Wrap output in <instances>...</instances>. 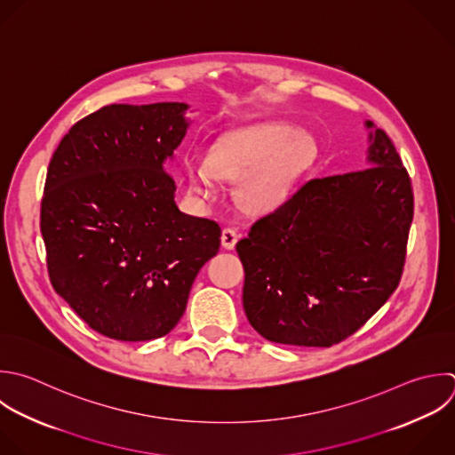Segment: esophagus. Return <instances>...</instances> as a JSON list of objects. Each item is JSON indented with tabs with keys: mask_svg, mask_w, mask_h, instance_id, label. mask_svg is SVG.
<instances>
[{
	"mask_svg": "<svg viewBox=\"0 0 455 455\" xmlns=\"http://www.w3.org/2000/svg\"><path fill=\"white\" fill-rule=\"evenodd\" d=\"M220 240L226 249H235V245L238 242V231L235 228H224Z\"/></svg>",
	"mask_w": 455,
	"mask_h": 455,
	"instance_id": "1",
	"label": "esophagus"
}]
</instances>
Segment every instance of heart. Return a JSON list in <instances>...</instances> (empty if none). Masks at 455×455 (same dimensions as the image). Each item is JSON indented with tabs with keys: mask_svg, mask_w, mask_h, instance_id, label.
Instances as JSON below:
<instances>
[{
	"mask_svg": "<svg viewBox=\"0 0 455 455\" xmlns=\"http://www.w3.org/2000/svg\"><path fill=\"white\" fill-rule=\"evenodd\" d=\"M313 158L315 144L309 137L284 124H270L222 137L208 160L187 162V174L196 194L212 197L215 178L235 181L259 168L243 183L240 197L249 212L265 213L284 201L293 180Z\"/></svg>",
	"mask_w": 455,
	"mask_h": 455,
	"instance_id": "obj_1",
	"label": "heart"
}]
</instances>
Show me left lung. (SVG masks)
<instances>
[{"mask_svg": "<svg viewBox=\"0 0 455 455\" xmlns=\"http://www.w3.org/2000/svg\"><path fill=\"white\" fill-rule=\"evenodd\" d=\"M370 140L368 167L306 181L236 243L243 309L268 341L336 345L396 290L412 187L386 132Z\"/></svg>", "mask_w": 455, "mask_h": 455, "instance_id": "obj_1", "label": "left lung"}]
</instances>
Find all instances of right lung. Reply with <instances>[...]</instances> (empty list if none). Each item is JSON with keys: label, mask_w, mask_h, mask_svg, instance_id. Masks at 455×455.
Masks as SVG:
<instances>
[{"label": "right lung", "mask_w": 455, "mask_h": 455, "mask_svg": "<svg viewBox=\"0 0 455 455\" xmlns=\"http://www.w3.org/2000/svg\"><path fill=\"white\" fill-rule=\"evenodd\" d=\"M185 103L110 105L78 121L48 167L41 233L53 290L100 334L171 332L220 226L174 203L164 169L187 133Z\"/></svg>", "instance_id": "right-lung-1"}]
</instances>
